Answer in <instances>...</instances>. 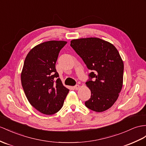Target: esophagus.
Segmentation results:
<instances>
[{"mask_svg":"<svg viewBox=\"0 0 146 146\" xmlns=\"http://www.w3.org/2000/svg\"><path fill=\"white\" fill-rule=\"evenodd\" d=\"M74 88V89H75V90H78V89H80V86L79 85H78V84H76V85H75V86H74L73 87Z\"/></svg>","mask_w":146,"mask_h":146,"instance_id":"34e87169","label":"esophagus"}]
</instances>
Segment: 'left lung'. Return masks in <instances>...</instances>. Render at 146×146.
<instances>
[{"label": "left lung", "instance_id": "left-lung-1", "mask_svg": "<svg viewBox=\"0 0 146 146\" xmlns=\"http://www.w3.org/2000/svg\"><path fill=\"white\" fill-rule=\"evenodd\" d=\"M70 46L92 71L86 83L91 96L85 106L97 112L109 109L123 86L124 65L118 51L113 44L96 37L73 39Z\"/></svg>", "mask_w": 146, "mask_h": 146}]
</instances>
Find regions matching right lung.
Instances as JSON below:
<instances>
[{
    "label": "right lung",
    "instance_id": "obj_1",
    "mask_svg": "<svg viewBox=\"0 0 146 146\" xmlns=\"http://www.w3.org/2000/svg\"><path fill=\"white\" fill-rule=\"evenodd\" d=\"M67 42L50 40L29 51L21 74L22 87L31 105L46 115L61 109L69 89L63 86L55 63L60 51Z\"/></svg>",
    "mask_w": 146,
    "mask_h": 146
}]
</instances>
